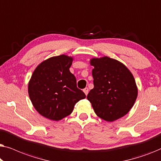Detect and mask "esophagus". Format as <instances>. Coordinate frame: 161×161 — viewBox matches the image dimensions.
<instances>
[{
    "instance_id": "1",
    "label": "esophagus",
    "mask_w": 161,
    "mask_h": 161,
    "mask_svg": "<svg viewBox=\"0 0 161 161\" xmlns=\"http://www.w3.org/2000/svg\"><path fill=\"white\" fill-rule=\"evenodd\" d=\"M83 92H84L86 95H87L88 93H89V89H88V88H85V89H83Z\"/></svg>"
}]
</instances>
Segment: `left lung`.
I'll list each match as a JSON object with an SVG mask.
<instances>
[{"label":"left lung","mask_w":161,"mask_h":161,"mask_svg":"<svg viewBox=\"0 0 161 161\" xmlns=\"http://www.w3.org/2000/svg\"><path fill=\"white\" fill-rule=\"evenodd\" d=\"M94 88L87 95L94 112L108 122L128 113L138 96L135 79L126 66L116 59L104 56L93 58Z\"/></svg>","instance_id":"1"}]
</instances>
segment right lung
<instances>
[{"mask_svg":"<svg viewBox=\"0 0 161 161\" xmlns=\"http://www.w3.org/2000/svg\"><path fill=\"white\" fill-rule=\"evenodd\" d=\"M73 58L53 56L37 66L28 83V94L35 109L44 117L58 121L69 116L86 94L77 87L69 71Z\"/></svg>","mask_w":161,"mask_h":161,"instance_id":"add662e5","label":"right lung"}]
</instances>
